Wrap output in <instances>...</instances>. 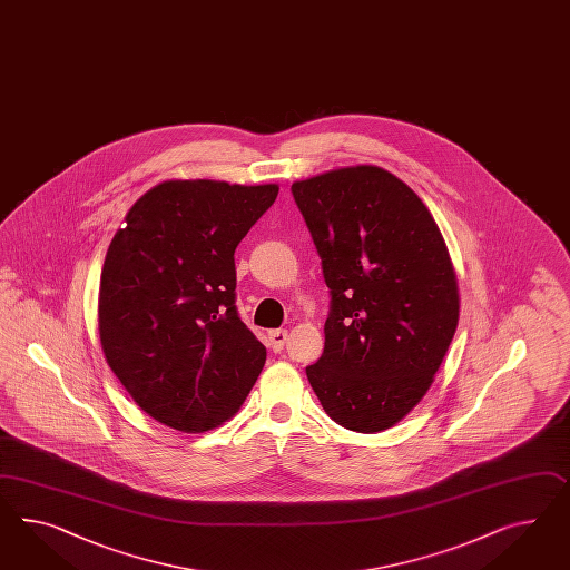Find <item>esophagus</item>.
Here are the masks:
<instances>
[{
    "instance_id": "1",
    "label": "esophagus",
    "mask_w": 570,
    "mask_h": 570,
    "mask_svg": "<svg viewBox=\"0 0 570 570\" xmlns=\"http://www.w3.org/2000/svg\"><path fill=\"white\" fill-rule=\"evenodd\" d=\"M286 338H288V332H286V330H269V332H267V346H269L274 353H279V351L284 348V344H286Z\"/></svg>"
}]
</instances>
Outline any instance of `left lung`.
Masks as SVG:
<instances>
[{
	"mask_svg": "<svg viewBox=\"0 0 570 570\" xmlns=\"http://www.w3.org/2000/svg\"><path fill=\"white\" fill-rule=\"evenodd\" d=\"M330 313L308 384L346 430L396 425L430 390L459 324L446 243L423 200L377 166L294 183Z\"/></svg>",
	"mask_w": 570,
	"mask_h": 570,
	"instance_id": "1",
	"label": "left lung"
}]
</instances>
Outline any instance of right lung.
Instances as JSON below:
<instances>
[{"label": "right lung", "instance_id": "1", "mask_svg": "<svg viewBox=\"0 0 570 570\" xmlns=\"http://www.w3.org/2000/svg\"><path fill=\"white\" fill-rule=\"evenodd\" d=\"M276 197V185L168 180L130 207L111 238L101 348L155 421L214 430L257 382L267 353L236 308L234 250Z\"/></svg>", "mask_w": 570, "mask_h": 570}]
</instances>
